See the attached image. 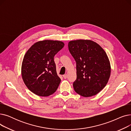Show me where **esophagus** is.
I'll return each mask as SVG.
<instances>
[{
  "label": "esophagus",
  "mask_w": 131,
  "mask_h": 131,
  "mask_svg": "<svg viewBox=\"0 0 131 131\" xmlns=\"http://www.w3.org/2000/svg\"><path fill=\"white\" fill-rule=\"evenodd\" d=\"M63 78H64V79H66L67 77V74H64V75H63Z\"/></svg>",
  "instance_id": "34e87169"
}]
</instances>
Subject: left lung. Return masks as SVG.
Wrapping results in <instances>:
<instances>
[{
    "instance_id": "obj_1",
    "label": "left lung",
    "mask_w": 131,
    "mask_h": 131,
    "mask_svg": "<svg viewBox=\"0 0 131 131\" xmlns=\"http://www.w3.org/2000/svg\"><path fill=\"white\" fill-rule=\"evenodd\" d=\"M68 49L77 63V79L75 91L84 97L95 95L107 84L111 73V64L102 48L90 40L71 41Z\"/></svg>"
}]
</instances>
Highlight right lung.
Returning <instances> with one entry per match:
<instances>
[{"instance_id":"1","label":"right lung","mask_w":131,"mask_h":131,"mask_svg":"<svg viewBox=\"0 0 131 131\" xmlns=\"http://www.w3.org/2000/svg\"><path fill=\"white\" fill-rule=\"evenodd\" d=\"M64 45L58 40L39 41L25 54L21 67L22 79L33 93L47 97L57 90L61 80L57 75L53 57Z\"/></svg>"}]
</instances>
